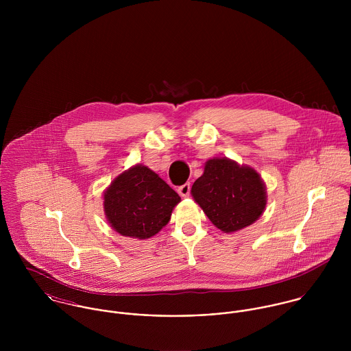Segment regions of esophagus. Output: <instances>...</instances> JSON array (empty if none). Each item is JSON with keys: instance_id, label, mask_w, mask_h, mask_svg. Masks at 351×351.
I'll return each mask as SVG.
<instances>
[{"instance_id": "34e87169", "label": "esophagus", "mask_w": 351, "mask_h": 351, "mask_svg": "<svg viewBox=\"0 0 351 351\" xmlns=\"http://www.w3.org/2000/svg\"><path fill=\"white\" fill-rule=\"evenodd\" d=\"M178 193H180L182 197H189V195H191V184L186 182V184L181 185V186L178 188Z\"/></svg>"}]
</instances>
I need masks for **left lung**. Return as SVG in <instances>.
<instances>
[{"label":"left lung","mask_w":351,"mask_h":351,"mask_svg":"<svg viewBox=\"0 0 351 351\" xmlns=\"http://www.w3.org/2000/svg\"><path fill=\"white\" fill-rule=\"evenodd\" d=\"M191 193L212 224L226 234L255 223L267 202L261 174L228 158L208 159Z\"/></svg>","instance_id":"left-lung-1"}]
</instances>
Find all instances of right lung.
Returning a JSON list of instances; mask_svg holds the SVG:
<instances>
[{
	"mask_svg": "<svg viewBox=\"0 0 351 351\" xmlns=\"http://www.w3.org/2000/svg\"><path fill=\"white\" fill-rule=\"evenodd\" d=\"M104 212L123 237L149 239L171 217L181 197L151 169L135 165L119 174L104 192Z\"/></svg>",
	"mask_w": 351,
	"mask_h": 351,
	"instance_id": "add662e5",
	"label": "right lung"
}]
</instances>
